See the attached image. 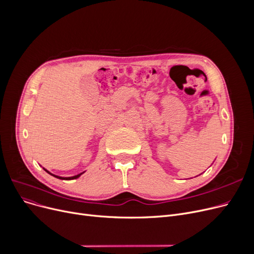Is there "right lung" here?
<instances>
[{"label":"right lung","mask_w":254,"mask_h":254,"mask_svg":"<svg viewBox=\"0 0 254 254\" xmlns=\"http://www.w3.org/2000/svg\"><path fill=\"white\" fill-rule=\"evenodd\" d=\"M44 169V168H43ZM48 174H50V175H52L53 177H56V178H59V179H62V180H73V179H77V178H79L80 176H81L84 172H82V173H80V174H78V175H75V176H72V177H61V176H57V175H53V174H51V173L49 172V171H47L46 169H44Z\"/></svg>","instance_id":"add662e5"}]
</instances>
